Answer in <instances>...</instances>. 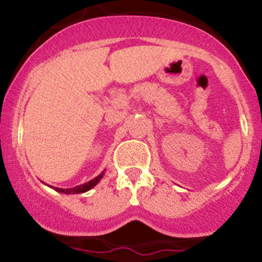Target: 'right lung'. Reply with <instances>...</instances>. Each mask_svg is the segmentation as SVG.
Returning <instances> with one entry per match:
<instances>
[{
  "label": "right lung",
  "mask_w": 262,
  "mask_h": 262,
  "mask_svg": "<svg viewBox=\"0 0 262 262\" xmlns=\"http://www.w3.org/2000/svg\"><path fill=\"white\" fill-rule=\"evenodd\" d=\"M104 172L105 171H102L99 176H96V178L92 179V180H90L89 182H84V184L82 185H77V186L75 187H70V189H60V187H54V186H49V187H53L55 191L62 192V194H82V192L89 191V190H91L92 187L96 186V185L99 184V181L102 179V176H104Z\"/></svg>",
  "instance_id": "obj_1"
}]
</instances>
